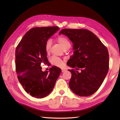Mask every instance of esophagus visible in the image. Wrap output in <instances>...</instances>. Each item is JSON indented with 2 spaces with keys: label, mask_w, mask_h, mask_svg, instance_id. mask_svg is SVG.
Wrapping results in <instances>:
<instances>
[{
  "label": "esophagus",
  "mask_w": 120,
  "mask_h": 120,
  "mask_svg": "<svg viewBox=\"0 0 120 120\" xmlns=\"http://www.w3.org/2000/svg\"><path fill=\"white\" fill-rule=\"evenodd\" d=\"M61 71H62V72H65V71H66V70L64 69V68H62Z\"/></svg>",
  "instance_id": "esophagus-1"
}]
</instances>
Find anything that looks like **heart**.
<instances>
[{
    "mask_svg": "<svg viewBox=\"0 0 120 120\" xmlns=\"http://www.w3.org/2000/svg\"><path fill=\"white\" fill-rule=\"evenodd\" d=\"M57 41L59 43V44L62 46L63 49H65L68 47L71 46L70 43L68 41L67 39L63 37H59L57 39ZM51 46H52V41L50 40H48L46 42L45 45V49L46 52L48 53L50 52L51 49ZM50 62L51 64L55 65L58 67H62L64 64V61L61 59L56 57V56H53L50 59Z\"/></svg>",
    "mask_w": 120,
    "mask_h": 120,
    "instance_id": "obj_1",
    "label": "heart"
}]
</instances>
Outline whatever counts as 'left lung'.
Listing matches in <instances>:
<instances>
[{
	"instance_id": "obj_1",
	"label": "left lung",
	"mask_w": 120,
	"mask_h": 120,
	"mask_svg": "<svg viewBox=\"0 0 120 120\" xmlns=\"http://www.w3.org/2000/svg\"><path fill=\"white\" fill-rule=\"evenodd\" d=\"M59 34L67 35L73 43L74 55L67 63L73 68L68 70L72 74L70 89L79 96L91 95L98 90L108 73L107 48L86 29H63Z\"/></svg>"
}]
</instances>
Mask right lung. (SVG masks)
<instances>
[{"instance_id": "obj_1", "label": "right lung", "mask_w": 120, "mask_h": 120, "mask_svg": "<svg viewBox=\"0 0 120 120\" xmlns=\"http://www.w3.org/2000/svg\"><path fill=\"white\" fill-rule=\"evenodd\" d=\"M57 26L32 28L28 31L15 50V68L17 78L26 92L36 98L49 94L61 70L56 66L49 72H43L41 65L48 61L45 49L46 42L55 34Z\"/></svg>"}]
</instances>
